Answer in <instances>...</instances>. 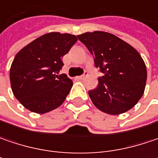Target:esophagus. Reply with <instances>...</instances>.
I'll use <instances>...</instances> for the list:
<instances>
[{"label": "esophagus", "instance_id": "1", "mask_svg": "<svg viewBox=\"0 0 158 158\" xmlns=\"http://www.w3.org/2000/svg\"><path fill=\"white\" fill-rule=\"evenodd\" d=\"M87 75H88V73H87V72L85 71V72H84V74H82V75H80V76H79V77H78V79H85V77H86Z\"/></svg>", "mask_w": 158, "mask_h": 158}]
</instances>
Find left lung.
I'll return each instance as SVG.
<instances>
[{"label": "left lung", "instance_id": "left-lung-1", "mask_svg": "<svg viewBox=\"0 0 158 158\" xmlns=\"http://www.w3.org/2000/svg\"><path fill=\"white\" fill-rule=\"evenodd\" d=\"M94 57L98 88L88 95L95 106L109 114H120L141 98L147 81V69L140 54L129 44L107 32L95 31L78 35Z\"/></svg>", "mask_w": 158, "mask_h": 158}]
</instances>
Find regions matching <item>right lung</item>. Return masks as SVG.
<instances>
[{
	"instance_id": "add662e5",
	"label": "right lung",
	"mask_w": 158,
	"mask_h": 158,
	"mask_svg": "<svg viewBox=\"0 0 158 158\" xmlns=\"http://www.w3.org/2000/svg\"><path fill=\"white\" fill-rule=\"evenodd\" d=\"M78 41L76 35L53 32L36 38L15 56L10 70L12 92L31 112L45 114L59 107L69 95L72 80L59 74L61 58Z\"/></svg>"
}]
</instances>
